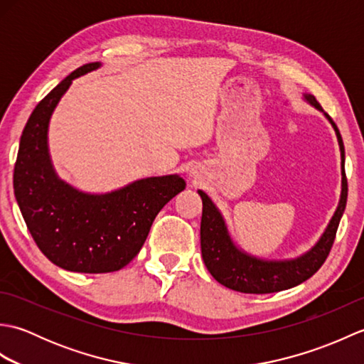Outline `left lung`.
<instances>
[{"mask_svg": "<svg viewBox=\"0 0 364 364\" xmlns=\"http://www.w3.org/2000/svg\"><path fill=\"white\" fill-rule=\"evenodd\" d=\"M305 100L316 109L323 112L322 106L318 103L313 95H304ZM323 115L333 127L339 150H341V198L336 211L331 218L328 227L323 235L310 252L301 255L294 259L283 261H267L259 259L257 257L237 249V245L231 239L227 223L223 220L220 211L215 208L203 191H198L202 197L203 213H202V225H200V242H202V257L206 269L220 284L227 288L245 292V294H269L294 288L304 283L308 278L313 277L321 266L326 262L331 245L335 242L336 230L339 220L343 218L347 203V178L344 170V144L343 137L339 134L336 123L331 120L327 112Z\"/></svg>", "mask_w": 364, "mask_h": 364, "instance_id": "1", "label": "left lung"}]
</instances>
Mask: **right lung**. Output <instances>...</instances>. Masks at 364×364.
Instances as JSON below:
<instances>
[{"label":"right lung","mask_w":364,"mask_h":364,"mask_svg":"<svg viewBox=\"0 0 364 364\" xmlns=\"http://www.w3.org/2000/svg\"><path fill=\"white\" fill-rule=\"evenodd\" d=\"M90 63L60 81L31 114L20 139L14 192L41 252L70 272L105 274L125 267L142 249L158 213L186 188L180 175L150 176L107 194H86L60 180L48 153L54 107Z\"/></svg>","instance_id":"add662e5"}]
</instances>
